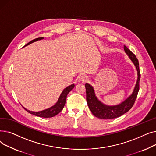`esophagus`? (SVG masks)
<instances>
[{"mask_svg":"<svg viewBox=\"0 0 156 156\" xmlns=\"http://www.w3.org/2000/svg\"><path fill=\"white\" fill-rule=\"evenodd\" d=\"M79 80L80 81H83V82H85L88 80V77L85 76V75H81L79 76Z\"/></svg>","mask_w":156,"mask_h":156,"instance_id":"1","label":"esophagus"}]
</instances>
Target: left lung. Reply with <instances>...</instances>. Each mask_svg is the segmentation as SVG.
Returning a JSON list of instances; mask_svg holds the SVG:
<instances>
[{"instance_id": "left-lung-1", "label": "left lung", "mask_w": 156, "mask_h": 156, "mask_svg": "<svg viewBox=\"0 0 156 156\" xmlns=\"http://www.w3.org/2000/svg\"><path fill=\"white\" fill-rule=\"evenodd\" d=\"M124 50L135 66L137 70V81L132 94L126 100L121 104L116 105H107L101 102L95 95L94 90L92 86L88 83L85 84L87 93V102L90 110L94 115L100 119H114L121 116L122 114L127 112L135 102L138 92L139 90V82L140 79V73L139 69V63L135 55L130 50L124 45Z\"/></svg>"}]
</instances>
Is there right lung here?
<instances>
[{"label":"right lung","mask_w":156,"mask_h":156,"mask_svg":"<svg viewBox=\"0 0 156 156\" xmlns=\"http://www.w3.org/2000/svg\"><path fill=\"white\" fill-rule=\"evenodd\" d=\"M43 37H40V38H35L34 40H33L29 43H28L27 45H24V47L30 45V44L36 42V41H38L39 40H42L43 39ZM75 87V85L72 84L68 87H67L66 88L64 89V90L62 92L58 101L56 102V104L55 105H54L53 106H52L51 108H48L47 109L41 111H38V112H34V111H30L29 110H27V109L24 108V107H23L24 109L26 111H27L29 113L34 114L35 116H38V117H42V118H52L54 117L55 116H56L57 114H59L63 109L64 106L65 105L66 101V97L68 94H69V92L71 90Z\"/></svg>","instance_id":"right-lung-1"}]
</instances>
